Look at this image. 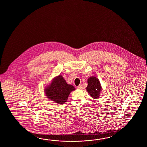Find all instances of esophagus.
Instances as JSON below:
<instances>
[{
	"label": "esophagus",
	"mask_w": 147,
	"mask_h": 147,
	"mask_svg": "<svg viewBox=\"0 0 147 147\" xmlns=\"http://www.w3.org/2000/svg\"><path fill=\"white\" fill-rule=\"evenodd\" d=\"M78 89H82V84H80V85H79V86H78Z\"/></svg>",
	"instance_id": "34e87169"
}]
</instances>
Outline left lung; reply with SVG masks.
<instances>
[{
	"instance_id": "8db88e82",
	"label": "left lung",
	"mask_w": 147,
	"mask_h": 147,
	"mask_svg": "<svg viewBox=\"0 0 147 147\" xmlns=\"http://www.w3.org/2000/svg\"><path fill=\"white\" fill-rule=\"evenodd\" d=\"M102 89L100 81L95 77H91L88 79V86L86 90L91 97L94 99H97L100 96Z\"/></svg>"
}]
</instances>
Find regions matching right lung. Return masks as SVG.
I'll return each instance as SVG.
<instances>
[{
    "instance_id": "obj_1",
    "label": "right lung",
    "mask_w": 147,
    "mask_h": 147,
    "mask_svg": "<svg viewBox=\"0 0 147 147\" xmlns=\"http://www.w3.org/2000/svg\"><path fill=\"white\" fill-rule=\"evenodd\" d=\"M75 90V87L68 84L60 75L53 78L49 86L45 89V91L50 100L58 104H63L67 101L70 93Z\"/></svg>"
}]
</instances>
